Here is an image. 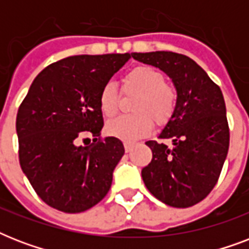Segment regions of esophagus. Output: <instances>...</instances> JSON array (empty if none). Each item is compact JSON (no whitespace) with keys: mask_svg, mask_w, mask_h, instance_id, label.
<instances>
[{"mask_svg":"<svg viewBox=\"0 0 249 249\" xmlns=\"http://www.w3.org/2000/svg\"><path fill=\"white\" fill-rule=\"evenodd\" d=\"M124 148L126 152H130L133 150V143H130V142H124Z\"/></svg>","mask_w":249,"mask_h":249,"instance_id":"34e87169","label":"esophagus"}]
</instances>
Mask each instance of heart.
<instances>
[{"mask_svg": "<svg viewBox=\"0 0 249 249\" xmlns=\"http://www.w3.org/2000/svg\"><path fill=\"white\" fill-rule=\"evenodd\" d=\"M123 90L138 93L133 103V111L137 113L109 120L106 125V132L126 142H134L147 136L152 129V120L159 126L166 124L176 109V90L165 83V77L159 70L150 66L132 68L123 79ZM99 107L107 117L117 112L119 93L112 83H107L102 88Z\"/></svg>", "mask_w": 249, "mask_h": 249, "instance_id": "obj_1", "label": "heart"}]
</instances>
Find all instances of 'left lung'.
<instances>
[{
    "label": "left lung",
    "instance_id": "1",
    "mask_svg": "<svg viewBox=\"0 0 249 249\" xmlns=\"http://www.w3.org/2000/svg\"><path fill=\"white\" fill-rule=\"evenodd\" d=\"M132 56L169 76L177 91L176 109L159 134L173 147L146 142L152 160L142 169L144 185L166 205H195L216 186L228 156L230 133L222 91L189 56L172 52Z\"/></svg>",
    "mask_w": 249,
    "mask_h": 249
}]
</instances>
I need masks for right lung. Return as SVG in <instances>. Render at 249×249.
<instances>
[{
    "label": "right lung",
    "instance_id": "1",
    "mask_svg": "<svg viewBox=\"0 0 249 249\" xmlns=\"http://www.w3.org/2000/svg\"><path fill=\"white\" fill-rule=\"evenodd\" d=\"M129 59L125 53L58 60L36 76L21 102L17 116L21 170L53 208L84 212L108 193L125 150L115 137L97 141L103 128L99 94ZM88 134L94 143L80 146Z\"/></svg>",
    "mask_w": 249,
    "mask_h": 249
}]
</instances>
